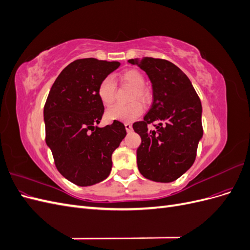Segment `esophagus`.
<instances>
[{"label": "esophagus", "mask_w": 250, "mask_h": 250, "mask_svg": "<svg viewBox=\"0 0 250 250\" xmlns=\"http://www.w3.org/2000/svg\"><path fill=\"white\" fill-rule=\"evenodd\" d=\"M125 128L127 132H131L132 131V125L130 123H125Z\"/></svg>", "instance_id": "34e87169"}]
</instances>
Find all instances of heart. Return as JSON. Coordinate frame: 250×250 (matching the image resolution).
<instances>
[{"label": "heart", "instance_id": "heart-1", "mask_svg": "<svg viewBox=\"0 0 250 250\" xmlns=\"http://www.w3.org/2000/svg\"><path fill=\"white\" fill-rule=\"evenodd\" d=\"M120 80L125 84L132 87L130 101L132 103L127 105H113L106 111V118L109 121H121V122H131L141 116L143 108L138 102L146 104L150 100L149 90L144 86L145 78L143 74L137 70H127L119 75ZM116 83L111 76L104 77L98 85L97 95L104 105H109L115 99Z\"/></svg>", "mask_w": 250, "mask_h": 250}]
</instances>
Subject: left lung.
<instances>
[{
    "instance_id": "left-lung-1",
    "label": "left lung",
    "mask_w": 250,
    "mask_h": 250,
    "mask_svg": "<svg viewBox=\"0 0 250 250\" xmlns=\"http://www.w3.org/2000/svg\"><path fill=\"white\" fill-rule=\"evenodd\" d=\"M128 62L145 71L152 83L153 102L143 121L133 124L142 143L138 168L144 177L171 183L192 167L202 138V106L190 79L165 59L145 57ZM154 123V130L147 129Z\"/></svg>"
}]
</instances>
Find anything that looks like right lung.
Segmentation results:
<instances>
[{"label": "right lung", "instance_id": "obj_1", "mask_svg": "<svg viewBox=\"0 0 250 250\" xmlns=\"http://www.w3.org/2000/svg\"><path fill=\"white\" fill-rule=\"evenodd\" d=\"M120 64L96 58L75 60L59 74L44 104L47 145L59 173L77 186H93L107 178L111 154L126 135L119 121L97 126L104 112L98 85Z\"/></svg>", "mask_w": 250, "mask_h": 250}]
</instances>
